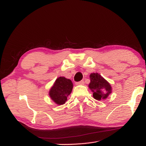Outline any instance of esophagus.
<instances>
[{"mask_svg":"<svg viewBox=\"0 0 146 146\" xmlns=\"http://www.w3.org/2000/svg\"><path fill=\"white\" fill-rule=\"evenodd\" d=\"M75 84L76 85H84V82L83 81H80L78 82H76Z\"/></svg>","mask_w":146,"mask_h":146,"instance_id":"1","label":"esophagus"}]
</instances>
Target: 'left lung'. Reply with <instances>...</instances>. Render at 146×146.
<instances>
[{"mask_svg":"<svg viewBox=\"0 0 146 146\" xmlns=\"http://www.w3.org/2000/svg\"><path fill=\"white\" fill-rule=\"evenodd\" d=\"M89 88L94 92L93 96L97 100L105 99L111 91L110 85L98 73H92L90 76Z\"/></svg>","mask_w":146,"mask_h":146,"instance_id":"1","label":"left lung"}]
</instances>
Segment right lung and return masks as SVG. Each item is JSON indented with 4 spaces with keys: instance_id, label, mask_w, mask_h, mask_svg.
I'll return each mask as SVG.
<instances>
[{
    "instance_id": "1",
    "label": "right lung",
    "mask_w": 146,
    "mask_h": 146,
    "mask_svg": "<svg viewBox=\"0 0 146 146\" xmlns=\"http://www.w3.org/2000/svg\"><path fill=\"white\" fill-rule=\"evenodd\" d=\"M73 89V83L69 79L59 77L49 92V96L58 105H62L67 100V97Z\"/></svg>"
}]
</instances>
